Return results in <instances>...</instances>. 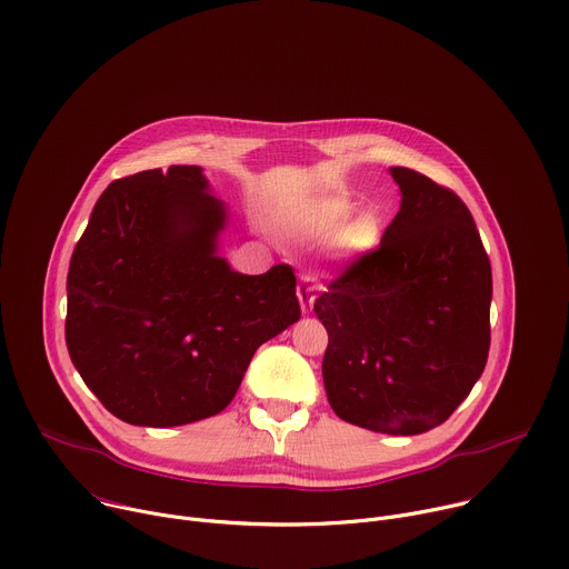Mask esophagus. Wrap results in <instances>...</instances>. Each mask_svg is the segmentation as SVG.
Segmentation results:
<instances>
[{"label": "esophagus", "instance_id": "obj_1", "mask_svg": "<svg viewBox=\"0 0 569 569\" xmlns=\"http://www.w3.org/2000/svg\"><path fill=\"white\" fill-rule=\"evenodd\" d=\"M315 290L317 286L310 281V277L301 274L299 279V286H297V297H299V303H301V310L308 312L312 308V301H315Z\"/></svg>", "mask_w": 569, "mask_h": 569}]
</instances>
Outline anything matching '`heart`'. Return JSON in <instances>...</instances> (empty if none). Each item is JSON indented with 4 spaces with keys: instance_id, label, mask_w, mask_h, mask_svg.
Here are the masks:
<instances>
[{
    "instance_id": "obj_1",
    "label": "heart",
    "mask_w": 569,
    "mask_h": 569,
    "mask_svg": "<svg viewBox=\"0 0 569 569\" xmlns=\"http://www.w3.org/2000/svg\"><path fill=\"white\" fill-rule=\"evenodd\" d=\"M351 211H353V204L349 200L327 198V200H319L317 204H312V209L308 211V222L317 233L331 236L342 229V224L347 222ZM378 238H380V222L371 213H365V216H358L356 220H351L340 236L345 252L351 257L369 252L378 242Z\"/></svg>"
}]
</instances>
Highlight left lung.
Returning <instances> with one entry per match:
<instances>
[{
	"mask_svg": "<svg viewBox=\"0 0 569 569\" xmlns=\"http://www.w3.org/2000/svg\"><path fill=\"white\" fill-rule=\"evenodd\" d=\"M389 173L398 213L312 310L329 333L321 376L333 412L373 432L419 435L459 408L486 367L493 277L452 189L412 169Z\"/></svg>",
	"mask_w": 569,
	"mask_h": 569,
	"instance_id": "obj_1",
	"label": "left lung"
}]
</instances>
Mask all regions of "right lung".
I'll list each match as a JSON object with an SVG mask.
<instances>
[{"label":"right lung","instance_id":"1","mask_svg":"<svg viewBox=\"0 0 569 569\" xmlns=\"http://www.w3.org/2000/svg\"><path fill=\"white\" fill-rule=\"evenodd\" d=\"M224 207L200 167L114 180L67 274L64 340L103 408L171 428L222 412L254 351L301 317L297 277L229 270L216 257Z\"/></svg>","mask_w":569,"mask_h":569}]
</instances>
